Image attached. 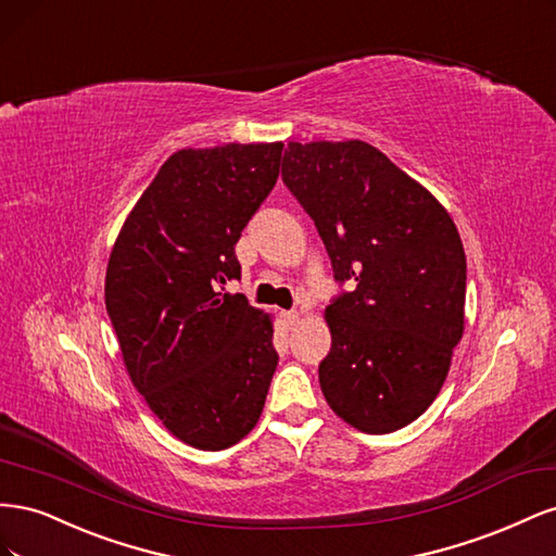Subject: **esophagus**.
Segmentation results:
<instances>
[{
    "label": "esophagus",
    "mask_w": 556,
    "mask_h": 556,
    "mask_svg": "<svg viewBox=\"0 0 556 556\" xmlns=\"http://www.w3.org/2000/svg\"><path fill=\"white\" fill-rule=\"evenodd\" d=\"M282 319H285V325L292 329L294 325H299V313L296 311H288V313H282Z\"/></svg>",
    "instance_id": "esophagus-1"
}]
</instances>
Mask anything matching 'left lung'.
<instances>
[{
	"label": "left lung",
	"instance_id": "1",
	"mask_svg": "<svg viewBox=\"0 0 556 556\" xmlns=\"http://www.w3.org/2000/svg\"><path fill=\"white\" fill-rule=\"evenodd\" d=\"M282 180L311 215L336 280L319 364L329 408L364 433L422 415L464 336L466 255L450 213L371 143L290 141Z\"/></svg>",
	"mask_w": 556,
	"mask_h": 556
}]
</instances>
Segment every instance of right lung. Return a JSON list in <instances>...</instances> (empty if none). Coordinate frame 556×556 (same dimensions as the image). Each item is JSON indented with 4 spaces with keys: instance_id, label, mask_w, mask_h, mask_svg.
Segmentation results:
<instances>
[{
    "instance_id": "right-lung-1",
    "label": "right lung",
    "mask_w": 556,
    "mask_h": 556,
    "mask_svg": "<svg viewBox=\"0 0 556 556\" xmlns=\"http://www.w3.org/2000/svg\"><path fill=\"white\" fill-rule=\"evenodd\" d=\"M282 141L182 148L113 243L104 301L131 384L178 441L225 450L255 429L278 355L243 294L233 245L274 190Z\"/></svg>"
}]
</instances>
